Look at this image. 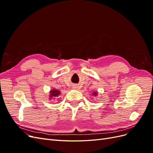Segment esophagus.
<instances>
[{"instance_id":"1","label":"esophagus","mask_w":153,"mask_h":153,"mask_svg":"<svg viewBox=\"0 0 153 153\" xmlns=\"http://www.w3.org/2000/svg\"><path fill=\"white\" fill-rule=\"evenodd\" d=\"M73 89H77V86L76 85H73Z\"/></svg>"}]
</instances>
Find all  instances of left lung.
I'll return each instance as SVG.
<instances>
[{"label":"left lung","instance_id":"obj_1","mask_svg":"<svg viewBox=\"0 0 153 153\" xmlns=\"http://www.w3.org/2000/svg\"><path fill=\"white\" fill-rule=\"evenodd\" d=\"M92 96H98V92L97 91H94L93 92H92Z\"/></svg>","mask_w":153,"mask_h":153}]
</instances>
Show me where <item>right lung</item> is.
<instances>
[{"instance_id": "add662e5", "label": "right lung", "mask_w": 153, "mask_h": 153, "mask_svg": "<svg viewBox=\"0 0 153 153\" xmlns=\"http://www.w3.org/2000/svg\"><path fill=\"white\" fill-rule=\"evenodd\" d=\"M49 100H58L59 98H58L59 96L61 94V92H60L59 90L57 89H53L52 90H50V92H49Z\"/></svg>"}]
</instances>
